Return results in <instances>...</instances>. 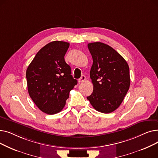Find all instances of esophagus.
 <instances>
[{"label": "esophagus", "mask_w": 158, "mask_h": 158, "mask_svg": "<svg viewBox=\"0 0 158 158\" xmlns=\"http://www.w3.org/2000/svg\"><path fill=\"white\" fill-rule=\"evenodd\" d=\"M85 80H86V77L84 76V75H82V76H81V78L78 80V81H79V82H84Z\"/></svg>", "instance_id": "obj_1"}]
</instances>
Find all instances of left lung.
<instances>
[{"mask_svg": "<svg viewBox=\"0 0 158 158\" xmlns=\"http://www.w3.org/2000/svg\"><path fill=\"white\" fill-rule=\"evenodd\" d=\"M88 47L93 58L89 76L94 91L87 99L97 111L111 113L120 106L129 89V65L108 45L94 42Z\"/></svg>", "mask_w": 158, "mask_h": 158, "instance_id": "obj_1", "label": "left lung"}]
</instances>
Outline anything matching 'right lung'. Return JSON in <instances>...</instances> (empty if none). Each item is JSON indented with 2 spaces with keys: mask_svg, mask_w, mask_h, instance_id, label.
Instances as JSON below:
<instances>
[{
  "mask_svg": "<svg viewBox=\"0 0 158 158\" xmlns=\"http://www.w3.org/2000/svg\"><path fill=\"white\" fill-rule=\"evenodd\" d=\"M70 44L54 41L41 48L26 70L28 92L38 108L45 113L60 112L77 84L64 61Z\"/></svg>",
  "mask_w": 158,
  "mask_h": 158,
  "instance_id": "1",
  "label": "right lung"
}]
</instances>
